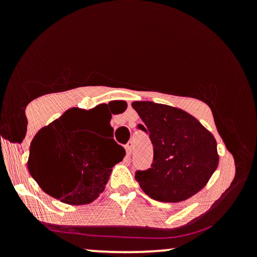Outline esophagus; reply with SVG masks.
Instances as JSON below:
<instances>
[{"mask_svg": "<svg viewBox=\"0 0 257 257\" xmlns=\"http://www.w3.org/2000/svg\"><path fill=\"white\" fill-rule=\"evenodd\" d=\"M131 145L129 144H126V145H124V149L126 151V159H129V156H131Z\"/></svg>", "mask_w": 257, "mask_h": 257, "instance_id": "obj_1", "label": "esophagus"}]
</instances>
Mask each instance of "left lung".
<instances>
[{
    "label": "left lung",
    "instance_id": "left-lung-1",
    "mask_svg": "<svg viewBox=\"0 0 257 257\" xmlns=\"http://www.w3.org/2000/svg\"><path fill=\"white\" fill-rule=\"evenodd\" d=\"M153 145V162L138 170L135 180L147 196L159 202H182L199 192L217 164L216 140L192 114L152 101H134Z\"/></svg>",
    "mask_w": 257,
    "mask_h": 257
}]
</instances>
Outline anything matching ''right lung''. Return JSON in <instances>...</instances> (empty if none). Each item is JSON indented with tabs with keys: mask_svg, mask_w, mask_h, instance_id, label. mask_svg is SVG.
I'll return each instance as SVG.
<instances>
[{
	"mask_svg": "<svg viewBox=\"0 0 257 257\" xmlns=\"http://www.w3.org/2000/svg\"><path fill=\"white\" fill-rule=\"evenodd\" d=\"M105 106L70 108L32 139L28 169L53 198L72 205L91 203L105 190L111 168L125 156L113 139L99 144L89 132L105 118ZM110 119L108 113V125Z\"/></svg>",
	"mask_w": 257,
	"mask_h": 257,
	"instance_id": "right-lung-1",
	"label": "right lung"
}]
</instances>
